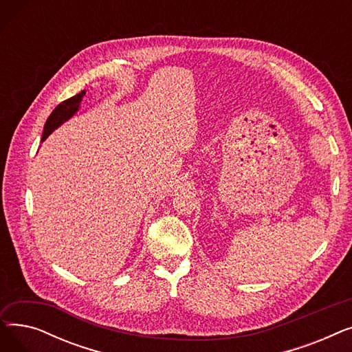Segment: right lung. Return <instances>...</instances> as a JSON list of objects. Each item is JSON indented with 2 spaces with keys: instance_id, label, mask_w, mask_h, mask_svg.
<instances>
[{
  "instance_id": "add662e5",
  "label": "right lung",
  "mask_w": 352,
  "mask_h": 352,
  "mask_svg": "<svg viewBox=\"0 0 352 352\" xmlns=\"http://www.w3.org/2000/svg\"><path fill=\"white\" fill-rule=\"evenodd\" d=\"M84 96H85V89L81 91L80 94L74 96V97L63 101L60 105L55 107V109L52 111L51 116L45 121L41 141H45L52 131H55V129H57L60 125H63L65 121H68L69 118H72L74 116L77 114V111L80 109V105H81V101H82Z\"/></svg>"
}]
</instances>
